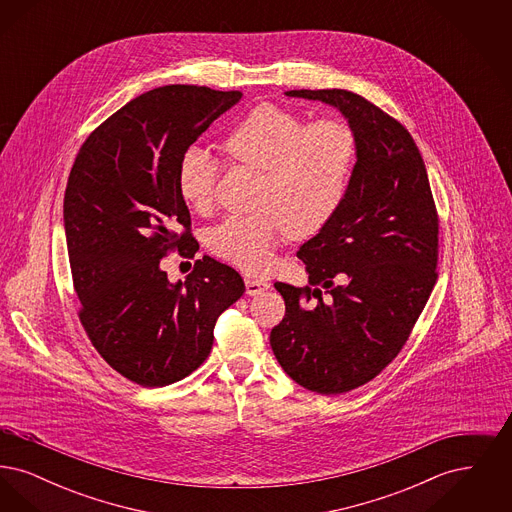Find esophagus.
Here are the masks:
<instances>
[{
    "instance_id": "obj_1",
    "label": "esophagus",
    "mask_w": 512,
    "mask_h": 512,
    "mask_svg": "<svg viewBox=\"0 0 512 512\" xmlns=\"http://www.w3.org/2000/svg\"><path fill=\"white\" fill-rule=\"evenodd\" d=\"M270 288L267 280H259V278H245V292L247 295H259V293L267 292Z\"/></svg>"
}]
</instances>
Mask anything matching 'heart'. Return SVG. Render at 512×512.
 Returning <instances> with one entry per match:
<instances>
[{
  "label": "heart",
  "mask_w": 512,
  "mask_h": 512,
  "mask_svg": "<svg viewBox=\"0 0 512 512\" xmlns=\"http://www.w3.org/2000/svg\"><path fill=\"white\" fill-rule=\"evenodd\" d=\"M224 149L236 163L259 169L251 213L230 215L211 230V251L249 274L272 267L282 236L307 240L340 213L359 161V140L340 119L307 122L292 111L261 103L236 122ZM219 161L190 147L178 165V192L197 211L217 194Z\"/></svg>",
  "instance_id": "b5f03b06"
}]
</instances>
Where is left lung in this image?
<instances>
[{
  "mask_svg": "<svg viewBox=\"0 0 512 512\" xmlns=\"http://www.w3.org/2000/svg\"><path fill=\"white\" fill-rule=\"evenodd\" d=\"M338 107L359 140L351 190L301 245L309 286L276 282L286 315L270 345L286 374L322 395L355 390L399 355L438 280L439 219L413 136L347 90H290Z\"/></svg>",
  "mask_w": 512,
  "mask_h": 512,
  "instance_id": "8db88e82",
  "label": "left lung"
}]
</instances>
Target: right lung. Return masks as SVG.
<instances>
[{
    "label": "right lung",
    "mask_w": 512,
    "mask_h": 512,
    "mask_svg": "<svg viewBox=\"0 0 512 512\" xmlns=\"http://www.w3.org/2000/svg\"><path fill=\"white\" fill-rule=\"evenodd\" d=\"M240 98L188 84L149 90L101 122L74 159L63 219L78 318L105 363L138 386L199 368L220 313L244 295L242 276L207 255L184 282L161 268L172 249L190 259L199 249L180 159Z\"/></svg>",
    "instance_id": "1"
}]
</instances>
